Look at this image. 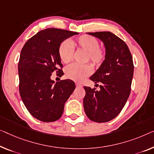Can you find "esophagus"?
Here are the masks:
<instances>
[{
    "label": "esophagus",
    "instance_id": "1",
    "mask_svg": "<svg viewBox=\"0 0 154 154\" xmlns=\"http://www.w3.org/2000/svg\"><path fill=\"white\" fill-rule=\"evenodd\" d=\"M75 84H76V86H77V87H82V85L81 84L78 83V82H77V83Z\"/></svg>",
    "mask_w": 154,
    "mask_h": 154
}]
</instances>
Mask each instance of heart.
<instances>
[{"mask_svg": "<svg viewBox=\"0 0 154 154\" xmlns=\"http://www.w3.org/2000/svg\"><path fill=\"white\" fill-rule=\"evenodd\" d=\"M71 43L77 49L86 52V61H90L94 66H100L106 59V48L99 45V41L93 36L84 34L76 39L71 41ZM58 53L61 61L64 63H69L72 59V50L67 41H63L61 43L58 49ZM92 72L93 68L90 64L82 66L71 64L66 68V76L74 81L82 82L90 75Z\"/></svg>", "mask_w": 154, "mask_h": 154, "instance_id": "obj_1", "label": "heart"}]
</instances>
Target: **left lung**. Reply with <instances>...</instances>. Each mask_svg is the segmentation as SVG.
<instances>
[{
    "mask_svg": "<svg viewBox=\"0 0 154 154\" xmlns=\"http://www.w3.org/2000/svg\"><path fill=\"white\" fill-rule=\"evenodd\" d=\"M88 34L104 42L106 57L90 77L95 84L102 83L100 90L84 86V111L91 120L106 122L118 116L129 97L134 69L132 55L125 41L110 32Z\"/></svg>",
    "mask_w": 154,
    "mask_h": 154,
    "instance_id": "left-lung-1",
    "label": "left lung"
}]
</instances>
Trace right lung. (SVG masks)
I'll list each match as a JSON object with an SVG mask.
<instances>
[{"instance_id":"right-lung-1","label":"right lung","mask_w":154,"mask_h":154,"mask_svg":"<svg viewBox=\"0 0 154 154\" xmlns=\"http://www.w3.org/2000/svg\"><path fill=\"white\" fill-rule=\"evenodd\" d=\"M77 32L48 28L38 32L23 47L18 61L19 92L27 111L37 120L50 122L62 116L64 104L75 88V82L54 84L52 73L63 74L58 49L62 41Z\"/></svg>"}]
</instances>
